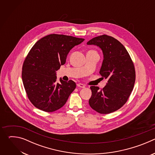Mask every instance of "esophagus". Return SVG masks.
<instances>
[{
    "mask_svg": "<svg viewBox=\"0 0 155 155\" xmlns=\"http://www.w3.org/2000/svg\"><path fill=\"white\" fill-rule=\"evenodd\" d=\"M77 86L78 87H82V88H84L85 87V85L82 84V83H77Z\"/></svg>",
    "mask_w": 155,
    "mask_h": 155,
    "instance_id": "esophagus-1",
    "label": "esophagus"
}]
</instances>
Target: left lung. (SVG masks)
<instances>
[{
	"label": "left lung",
	"instance_id": "left-lung-1",
	"mask_svg": "<svg viewBox=\"0 0 155 155\" xmlns=\"http://www.w3.org/2000/svg\"><path fill=\"white\" fill-rule=\"evenodd\" d=\"M87 45H96L102 50L104 59L99 74L107 80L101 90L97 86L90 87L92 95L89 104L99 114L114 112L124 105L133 90L136 80L134 64L125 47L111 36L96 37Z\"/></svg>",
	"mask_w": 155,
	"mask_h": 155
}]
</instances>
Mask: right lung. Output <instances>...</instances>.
Segmentation results:
<instances>
[{
    "mask_svg": "<svg viewBox=\"0 0 155 155\" xmlns=\"http://www.w3.org/2000/svg\"><path fill=\"white\" fill-rule=\"evenodd\" d=\"M84 40L72 36L50 34L38 40L26 58L22 80L31 103L44 112L61 108L75 89L72 80L57 81L56 71L65 63L71 50Z\"/></svg>",
    "mask_w": 155,
    "mask_h": 155,
    "instance_id": "add662e5",
    "label": "right lung"
}]
</instances>
